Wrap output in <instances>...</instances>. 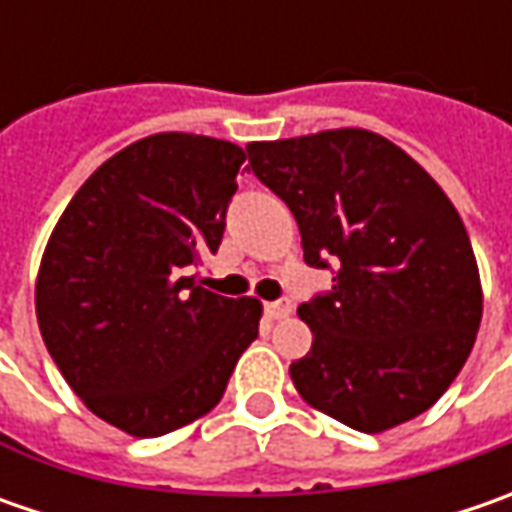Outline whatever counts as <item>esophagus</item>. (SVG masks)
<instances>
[{
    "label": "esophagus",
    "mask_w": 512,
    "mask_h": 512,
    "mask_svg": "<svg viewBox=\"0 0 512 512\" xmlns=\"http://www.w3.org/2000/svg\"><path fill=\"white\" fill-rule=\"evenodd\" d=\"M265 313L270 319H287L290 313H293V305H290V299H279V302H267Z\"/></svg>",
    "instance_id": "obj_1"
}]
</instances>
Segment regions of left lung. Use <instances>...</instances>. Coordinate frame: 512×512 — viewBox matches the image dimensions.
Listing matches in <instances>:
<instances>
[{"label":"left lung","mask_w":512,"mask_h":512,"mask_svg":"<svg viewBox=\"0 0 512 512\" xmlns=\"http://www.w3.org/2000/svg\"><path fill=\"white\" fill-rule=\"evenodd\" d=\"M247 156L296 216L307 265H336L330 293L299 307L313 333L290 364L299 396L362 433L422 416L482 325V279L459 210L373 130L250 142Z\"/></svg>","instance_id":"1"}]
</instances>
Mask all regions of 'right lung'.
Here are the masks:
<instances>
[{"label": "right lung", "mask_w": 512, "mask_h": 512, "mask_svg": "<svg viewBox=\"0 0 512 512\" xmlns=\"http://www.w3.org/2000/svg\"><path fill=\"white\" fill-rule=\"evenodd\" d=\"M245 148L153 133L88 176L50 233L36 322L70 390L136 439L202 419L259 336L262 302L193 285L216 253Z\"/></svg>", "instance_id": "1"}]
</instances>
